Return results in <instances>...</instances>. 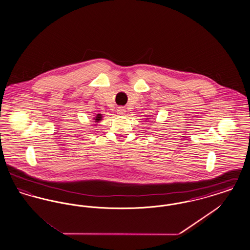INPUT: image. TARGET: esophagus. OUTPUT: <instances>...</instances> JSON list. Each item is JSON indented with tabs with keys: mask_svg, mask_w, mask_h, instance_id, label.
I'll return each instance as SVG.
<instances>
[{
	"mask_svg": "<svg viewBox=\"0 0 250 250\" xmlns=\"http://www.w3.org/2000/svg\"><path fill=\"white\" fill-rule=\"evenodd\" d=\"M117 113L120 114V115H124V114L125 113V109L124 107H119V108L117 109Z\"/></svg>",
	"mask_w": 250,
	"mask_h": 250,
	"instance_id": "1",
	"label": "esophagus"
}]
</instances>
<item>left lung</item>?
Returning a JSON list of instances; mask_svg holds the SVG:
<instances>
[{
    "mask_svg": "<svg viewBox=\"0 0 250 250\" xmlns=\"http://www.w3.org/2000/svg\"><path fill=\"white\" fill-rule=\"evenodd\" d=\"M147 119H149V118H147Z\"/></svg>",
    "mask_w": 250,
    "mask_h": 250,
    "instance_id": "obj_1",
    "label": "left lung"
}]
</instances>
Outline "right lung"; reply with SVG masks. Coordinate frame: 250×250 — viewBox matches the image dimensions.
<instances>
[{"instance_id":"add662e5","label":"right lung","mask_w":250,"mask_h":250,"mask_svg":"<svg viewBox=\"0 0 250 250\" xmlns=\"http://www.w3.org/2000/svg\"><path fill=\"white\" fill-rule=\"evenodd\" d=\"M94 120H95V123H98L99 121H101V120H102V114L98 113V114L95 116V118H94Z\"/></svg>"}]
</instances>
